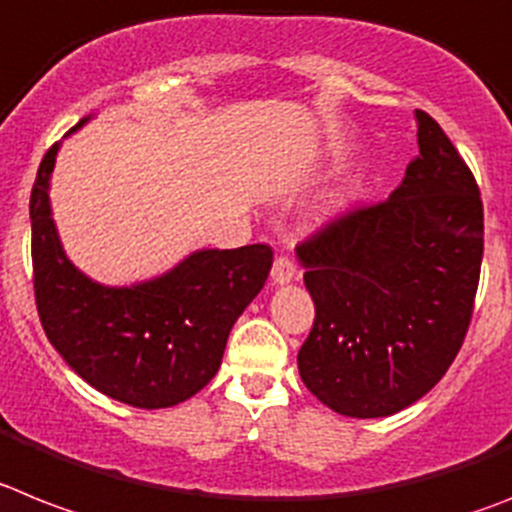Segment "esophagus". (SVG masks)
<instances>
[{
    "instance_id": "obj_1",
    "label": "esophagus",
    "mask_w": 512,
    "mask_h": 512,
    "mask_svg": "<svg viewBox=\"0 0 512 512\" xmlns=\"http://www.w3.org/2000/svg\"><path fill=\"white\" fill-rule=\"evenodd\" d=\"M295 274H298V266H295V261L287 259V256H277V259H274V266H272L274 285H287V282H292V279H295Z\"/></svg>"
}]
</instances>
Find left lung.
I'll return each instance as SVG.
<instances>
[{
    "label": "left lung",
    "mask_w": 512,
    "mask_h": 512,
    "mask_svg": "<svg viewBox=\"0 0 512 512\" xmlns=\"http://www.w3.org/2000/svg\"><path fill=\"white\" fill-rule=\"evenodd\" d=\"M417 144L386 202L349 209L298 246L316 303L300 378L344 417H388L422 399L456 360L474 313L479 186L425 111H417Z\"/></svg>",
    "instance_id": "left-lung-1"
}]
</instances>
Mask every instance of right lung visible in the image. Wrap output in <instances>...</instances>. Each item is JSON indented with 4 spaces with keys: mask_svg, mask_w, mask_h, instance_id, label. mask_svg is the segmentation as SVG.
I'll use <instances>...</instances> for the list:
<instances>
[{
    "mask_svg": "<svg viewBox=\"0 0 512 512\" xmlns=\"http://www.w3.org/2000/svg\"><path fill=\"white\" fill-rule=\"evenodd\" d=\"M56 152L59 142L43 155L30 191L33 290L48 342L82 381L116 401L163 409L191 399L220 370L233 323L269 277L272 248H207L150 282L98 285L67 259L51 220Z\"/></svg>",
    "mask_w": 512,
    "mask_h": 512,
    "instance_id": "right-lung-1",
    "label": "right lung"
}]
</instances>
